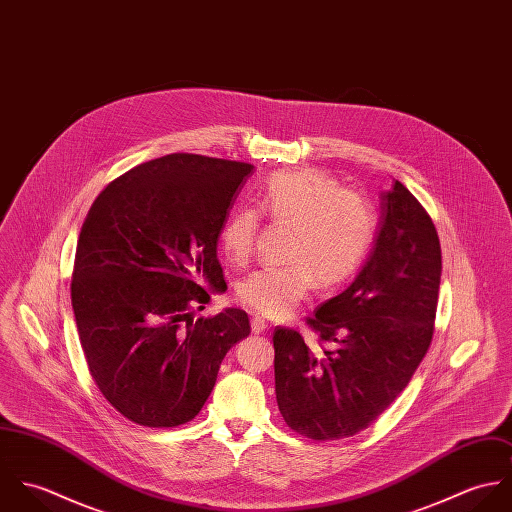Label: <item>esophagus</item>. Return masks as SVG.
<instances>
[{
    "mask_svg": "<svg viewBox=\"0 0 512 512\" xmlns=\"http://www.w3.org/2000/svg\"><path fill=\"white\" fill-rule=\"evenodd\" d=\"M250 325H252V333H256V335L264 333V331L270 327V325H268V321H266V319H262V317H252Z\"/></svg>",
    "mask_w": 512,
    "mask_h": 512,
    "instance_id": "esophagus-1",
    "label": "esophagus"
}]
</instances>
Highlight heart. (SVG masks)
I'll return each mask as SVG.
<instances>
[{
    "label": "heart",
    "mask_w": 512,
    "mask_h": 512,
    "mask_svg": "<svg viewBox=\"0 0 512 512\" xmlns=\"http://www.w3.org/2000/svg\"><path fill=\"white\" fill-rule=\"evenodd\" d=\"M258 210L276 222L293 224L288 266H268L246 276L238 299L250 311L280 319L313 290L347 282L365 262L376 234V215L363 195L341 189V183L317 169L274 173L260 197ZM260 214L236 209L220 228V246L234 264L254 252Z\"/></svg>",
    "instance_id": "1"
}]
</instances>
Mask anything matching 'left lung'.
I'll list each match as a JSON object with an SVG mask.
<instances>
[{"mask_svg": "<svg viewBox=\"0 0 512 512\" xmlns=\"http://www.w3.org/2000/svg\"><path fill=\"white\" fill-rule=\"evenodd\" d=\"M436 226L400 183L380 193L374 246L355 282L321 303L299 331L276 327V400L286 424L317 441L368 428L426 357L438 309Z\"/></svg>", "mask_w": 512, "mask_h": 512, "instance_id": "obj_1", "label": "left lung"}]
</instances>
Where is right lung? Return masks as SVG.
Instances as JSON below:
<instances>
[{
  "label": "right lung",
  "mask_w": 512,
  "mask_h": 512,
  "mask_svg": "<svg viewBox=\"0 0 512 512\" xmlns=\"http://www.w3.org/2000/svg\"><path fill=\"white\" fill-rule=\"evenodd\" d=\"M254 165L171 153L114 179L92 203L74 256V319L102 396L130 422H191L246 311L195 319L224 282L220 228Z\"/></svg>",
  "instance_id": "obj_1"
}]
</instances>
